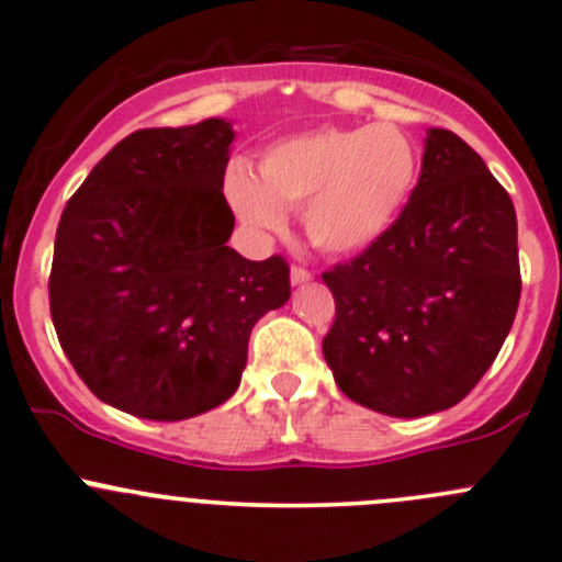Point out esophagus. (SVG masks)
<instances>
[{"mask_svg": "<svg viewBox=\"0 0 562 562\" xmlns=\"http://www.w3.org/2000/svg\"><path fill=\"white\" fill-rule=\"evenodd\" d=\"M289 281H292V286H300V283H307V281H313V276L307 273L305 268H297V265H294V268H292V273H289Z\"/></svg>", "mask_w": 562, "mask_h": 562, "instance_id": "1", "label": "esophagus"}]
</instances>
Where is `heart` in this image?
I'll use <instances>...</instances> for the list:
<instances>
[{
  "label": "heart",
  "mask_w": 562,
  "mask_h": 562,
  "mask_svg": "<svg viewBox=\"0 0 562 562\" xmlns=\"http://www.w3.org/2000/svg\"><path fill=\"white\" fill-rule=\"evenodd\" d=\"M415 184V142L400 125L375 123L281 138L262 153L257 177L231 166L225 195L251 231H281L283 209H300L316 249L359 255L396 225Z\"/></svg>",
  "instance_id": "heart-1"
}]
</instances>
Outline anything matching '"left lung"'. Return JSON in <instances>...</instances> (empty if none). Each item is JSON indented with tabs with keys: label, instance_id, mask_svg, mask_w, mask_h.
Returning <instances> with one entry per match:
<instances>
[{
	"label": "left lung",
	"instance_id": "8db88e82",
	"mask_svg": "<svg viewBox=\"0 0 562 562\" xmlns=\"http://www.w3.org/2000/svg\"><path fill=\"white\" fill-rule=\"evenodd\" d=\"M337 316L324 337L337 389L391 418L442 413L493 364L520 303L517 214L485 160L428 128L396 225L324 273Z\"/></svg>",
	"mask_w": 562,
	"mask_h": 562
}]
</instances>
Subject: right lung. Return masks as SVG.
<instances>
[{
  "mask_svg": "<svg viewBox=\"0 0 562 562\" xmlns=\"http://www.w3.org/2000/svg\"><path fill=\"white\" fill-rule=\"evenodd\" d=\"M233 125L209 117L125 136L66 203L50 313L66 359L101 402L184 420L238 391L249 335L289 300L281 257L227 246Z\"/></svg>",
  "mask_w": 562,
  "mask_h": 562,
  "instance_id": "obj_1",
  "label": "right lung"
}]
</instances>
